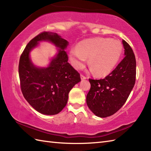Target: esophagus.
I'll use <instances>...</instances> for the list:
<instances>
[{"instance_id":"1","label":"esophagus","mask_w":151,"mask_h":151,"mask_svg":"<svg viewBox=\"0 0 151 151\" xmlns=\"http://www.w3.org/2000/svg\"><path fill=\"white\" fill-rule=\"evenodd\" d=\"M81 79H82V80L86 79V76H85L84 75H83L82 74H81Z\"/></svg>"}]
</instances>
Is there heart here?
<instances>
[{
  "instance_id": "obj_1",
  "label": "heart",
  "mask_w": 151,
  "mask_h": 151,
  "mask_svg": "<svg viewBox=\"0 0 151 151\" xmlns=\"http://www.w3.org/2000/svg\"><path fill=\"white\" fill-rule=\"evenodd\" d=\"M123 52L120 41L110 38L95 37L80 42L69 52L72 65L81 69L89 57L88 63L97 76L108 75L119 60Z\"/></svg>"
}]
</instances>
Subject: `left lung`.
<instances>
[{
    "mask_svg": "<svg viewBox=\"0 0 151 151\" xmlns=\"http://www.w3.org/2000/svg\"><path fill=\"white\" fill-rule=\"evenodd\" d=\"M124 58L115 69L103 79H89L91 88L86 103L95 115L100 117L112 115L127 101L135 84L136 62L133 50L123 40Z\"/></svg>",
    "mask_w": 151,
    "mask_h": 151,
    "instance_id": "8db88e82",
    "label": "left lung"
}]
</instances>
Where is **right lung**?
<instances>
[{
  "label": "right lung",
  "instance_id": "1",
  "mask_svg": "<svg viewBox=\"0 0 151 151\" xmlns=\"http://www.w3.org/2000/svg\"><path fill=\"white\" fill-rule=\"evenodd\" d=\"M40 40L50 41L62 49L47 68L35 67L29 58V51ZM67 45V41L56 33L43 32L30 41L21 55L19 75L22 95L42 114L60 113L67 103L70 89L81 81L79 73L67 62L68 55L64 50Z\"/></svg>",
  "mask_w": 151,
  "mask_h": 151
}]
</instances>
